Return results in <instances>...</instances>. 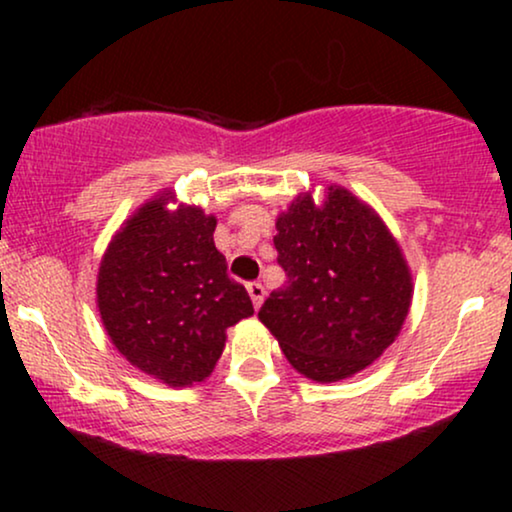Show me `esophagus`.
Masks as SVG:
<instances>
[{
  "label": "esophagus",
  "instance_id": "1",
  "mask_svg": "<svg viewBox=\"0 0 512 512\" xmlns=\"http://www.w3.org/2000/svg\"><path fill=\"white\" fill-rule=\"evenodd\" d=\"M247 291H249V296H251V303H254V307L258 310V307H261V305H263V300H265V289H263V284L251 282V284H247Z\"/></svg>",
  "mask_w": 512,
  "mask_h": 512
}]
</instances>
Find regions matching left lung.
<instances>
[{"mask_svg": "<svg viewBox=\"0 0 512 512\" xmlns=\"http://www.w3.org/2000/svg\"><path fill=\"white\" fill-rule=\"evenodd\" d=\"M275 226L286 284L258 319L314 382L368 368L401 333L412 303V275L394 235L342 186H328L321 205L300 193Z\"/></svg>", "mask_w": 512, "mask_h": 512, "instance_id": "obj_1", "label": "left lung"}]
</instances>
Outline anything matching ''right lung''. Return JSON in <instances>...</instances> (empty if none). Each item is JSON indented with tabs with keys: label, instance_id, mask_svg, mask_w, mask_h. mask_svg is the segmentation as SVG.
Masks as SVG:
<instances>
[{
	"label": "right lung",
	"instance_id": "add662e5",
	"mask_svg": "<svg viewBox=\"0 0 512 512\" xmlns=\"http://www.w3.org/2000/svg\"><path fill=\"white\" fill-rule=\"evenodd\" d=\"M172 191L144 202L104 251L97 307L114 347L167 387L207 380L226 331L254 314L214 247L216 216L179 205Z\"/></svg>",
	"mask_w": 512,
	"mask_h": 512
}]
</instances>
